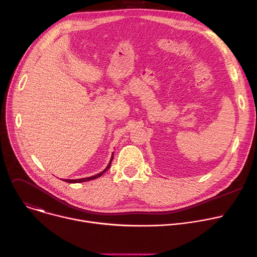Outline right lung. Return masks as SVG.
Wrapping results in <instances>:
<instances>
[{
	"label": "right lung",
	"mask_w": 257,
	"mask_h": 257,
	"mask_svg": "<svg viewBox=\"0 0 257 257\" xmlns=\"http://www.w3.org/2000/svg\"><path fill=\"white\" fill-rule=\"evenodd\" d=\"M112 159H113V157L111 156V158H110V161H109V163H108V165L106 166V168L103 170V171H101L100 173H98V174H96V175H93V176H90V177H85V178H81V179H65L64 181H66V182H69V183H79V182H85V181H89V180H92V179H95V178H98V177H100L109 167H110V164H111V161H112Z\"/></svg>",
	"instance_id": "obj_1"
}]
</instances>
